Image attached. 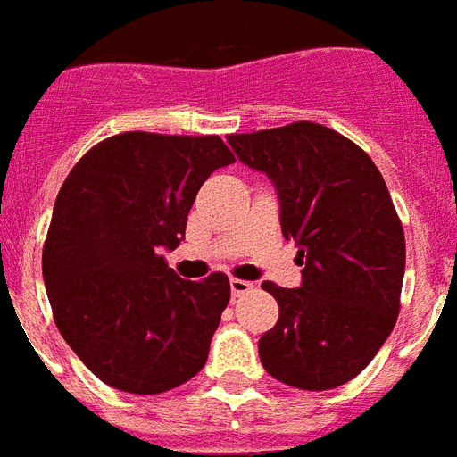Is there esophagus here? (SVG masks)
<instances>
[{
  "label": "esophagus",
  "instance_id": "obj_1",
  "mask_svg": "<svg viewBox=\"0 0 457 457\" xmlns=\"http://www.w3.org/2000/svg\"><path fill=\"white\" fill-rule=\"evenodd\" d=\"M253 282H248V279H238V278H231V292L233 297H241V295H248V292H253Z\"/></svg>",
  "mask_w": 457,
  "mask_h": 457
}]
</instances>
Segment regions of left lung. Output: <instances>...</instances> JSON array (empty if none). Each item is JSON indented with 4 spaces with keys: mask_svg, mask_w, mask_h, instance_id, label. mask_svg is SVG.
<instances>
[{
    "mask_svg": "<svg viewBox=\"0 0 457 457\" xmlns=\"http://www.w3.org/2000/svg\"><path fill=\"white\" fill-rule=\"evenodd\" d=\"M228 143L272 179L282 236L304 265L302 287L262 282L279 306L258 341L262 368L309 392L345 385L378 355L402 306L404 228L387 185L361 145L321 123L231 133Z\"/></svg>",
    "mask_w": 457,
    "mask_h": 457,
    "instance_id": "1",
    "label": "left lung"
}]
</instances>
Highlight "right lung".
<instances>
[{"mask_svg":"<svg viewBox=\"0 0 457 457\" xmlns=\"http://www.w3.org/2000/svg\"><path fill=\"white\" fill-rule=\"evenodd\" d=\"M233 153L219 136L126 131L89 148L58 192L43 279L60 336L96 378L160 395L204 368L231 299L224 272L182 279L178 248L196 192Z\"/></svg>","mask_w":457,"mask_h":457,"instance_id":"obj_1","label":"right lung"}]
</instances>
